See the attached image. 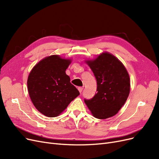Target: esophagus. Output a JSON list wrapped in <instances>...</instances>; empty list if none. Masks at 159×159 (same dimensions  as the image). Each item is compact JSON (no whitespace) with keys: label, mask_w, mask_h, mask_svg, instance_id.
Segmentation results:
<instances>
[{"label":"esophagus","mask_w":159,"mask_h":159,"mask_svg":"<svg viewBox=\"0 0 159 159\" xmlns=\"http://www.w3.org/2000/svg\"><path fill=\"white\" fill-rule=\"evenodd\" d=\"M83 89H84V88H83V87H79V88H78V90H79V91H80V93L82 92Z\"/></svg>","instance_id":"esophagus-1"}]
</instances>
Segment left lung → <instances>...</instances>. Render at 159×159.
I'll list each match as a JSON object with an SVG mask.
<instances>
[{
	"mask_svg": "<svg viewBox=\"0 0 159 159\" xmlns=\"http://www.w3.org/2000/svg\"><path fill=\"white\" fill-rule=\"evenodd\" d=\"M97 80V93L84 99L95 118L104 119L116 115L130 92V78L125 67L116 57L103 52L93 60L85 61Z\"/></svg>",
	"mask_w": 159,
	"mask_h": 159,
	"instance_id": "left-lung-1",
	"label": "left lung"
}]
</instances>
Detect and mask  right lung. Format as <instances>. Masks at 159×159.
Listing matches in <instances>:
<instances>
[{
	"instance_id": "obj_1",
	"label": "right lung",
	"mask_w": 159,
	"mask_h": 159,
	"mask_svg": "<svg viewBox=\"0 0 159 159\" xmlns=\"http://www.w3.org/2000/svg\"><path fill=\"white\" fill-rule=\"evenodd\" d=\"M71 60L52 55L42 59L28 75V91L32 103L46 117H55L80 95L66 70Z\"/></svg>"
}]
</instances>
